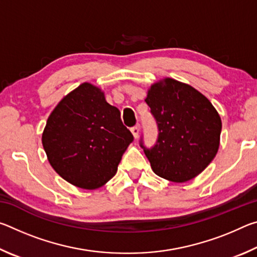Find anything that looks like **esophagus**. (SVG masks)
I'll return each instance as SVG.
<instances>
[{"label":"esophagus","mask_w":257,"mask_h":257,"mask_svg":"<svg viewBox=\"0 0 257 257\" xmlns=\"http://www.w3.org/2000/svg\"><path fill=\"white\" fill-rule=\"evenodd\" d=\"M139 130H141V128H139V125H135V127L132 128V133L134 135L135 139H137L138 136H139Z\"/></svg>","instance_id":"obj_1"}]
</instances>
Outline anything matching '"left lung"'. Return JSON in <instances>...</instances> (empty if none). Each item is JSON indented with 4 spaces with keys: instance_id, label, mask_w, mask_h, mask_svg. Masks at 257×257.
Returning <instances> with one entry per match:
<instances>
[{
    "instance_id": "8db88e82",
    "label": "left lung",
    "mask_w": 257,
    "mask_h": 257,
    "mask_svg": "<svg viewBox=\"0 0 257 257\" xmlns=\"http://www.w3.org/2000/svg\"><path fill=\"white\" fill-rule=\"evenodd\" d=\"M159 128L154 147L141 142L155 175L186 182L205 170L220 146L222 122L207 97L185 82L163 78L145 98Z\"/></svg>"
}]
</instances>
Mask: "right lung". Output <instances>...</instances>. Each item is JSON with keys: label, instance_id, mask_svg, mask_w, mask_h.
<instances>
[{"label": "right lung", "instance_id": "obj_1", "mask_svg": "<svg viewBox=\"0 0 257 257\" xmlns=\"http://www.w3.org/2000/svg\"><path fill=\"white\" fill-rule=\"evenodd\" d=\"M133 134L103 90L84 82L67 94L47 119L42 144L55 172L82 189H97L112 179Z\"/></svg>", "mask_w": 257, "mask_h": 257}]
</instances>
